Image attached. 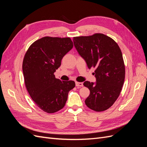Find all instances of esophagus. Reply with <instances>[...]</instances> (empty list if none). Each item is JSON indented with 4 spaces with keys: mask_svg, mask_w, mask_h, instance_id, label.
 Segmentation results:
<instances>
[{
    "mask_svg": "<svg viewBox=\"0 0 147 147\" xmlns=\"http://www.w3.org/2000/svg\"><path fill=\"white\" fill-rule=\"evenodd\" d=\"M75 85L77 87H82L83 86V83L82 82H75Z\"/></svg>",
    "mask_w": 147,
    "mask_h": 147,
    "instance_id": "esophagus-1",
    "label": "esophagus"
}]
</instances>
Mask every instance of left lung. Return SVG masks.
<instances>
[{"mask_svg": "<svg viewBox=\"0 0 147 147\" xmlns=\"http://www.w3.org/2000/svg\"><path fill=\"white\" fill-rule=\"evenodd\" d=\"M73 40L88 68H96V82L83 83L90 91L85 104L96 112L107 110L119 97L125 78L121 51L114 40L103 34L75 37Z\"/></svg>", "mask_w": 147, "mask_h": 147, "instance_id": "obj_1", "label": "left lung"}]
</instances>
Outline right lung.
<instances>
[{"instance_id": "add662e5", "label": "right lung", "mask_w": 147, "mask_h": 147, "mask_svg": "<svg viewBox=\"0 0 147 147\" xmlns=\"http://www.w3.org/2000/svg\"><path fill=\"white\" fill-rule=\"evenodd\" d=\"M73 46L69 37H44L34 42L24 55L23 72L26 89L35 104L47 113L63 109L69 92L75 86L74 81H61L54 75Z\"/></svg>"}]
</instances>
